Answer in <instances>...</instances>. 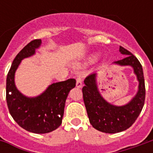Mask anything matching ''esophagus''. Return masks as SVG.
<instances>
[{
    "mask_svg": "<svg viewBox=\"0 0 153 153\" xmlns=\"http://www.w3.org/2000/svg\"><path fill=\"white\" fill-rule=\"evenodd\" d=\"M82 86H83V81L80 77H78L76 79V87L80 88H82Z\"/></svg>",
    "mask_w": 153,
    "mask_h": 153,
    "instance_id": "esophagus-1",
    "label": "esophagus"
}]
</instances>
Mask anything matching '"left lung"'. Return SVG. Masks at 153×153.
Returning a JSON list of instances; mask_svg holds the SVG:
<instances>
[{
  "instance_id": "left-lung-1",
  "label": "left lung",
  "mask_w": 153,
  "mask_h": 153,
  "mask_svg": "<svg viewBox=\"0 0 153 153\" xmlns=\"http://www.w3.org/2000/svg\"><path fill=\"white\" fill-rule=\"evenodd\" d=\"M120 52L126 56L113 64L132 67L138 82V92L127 104L115 106L104 99L97 87V73L87 77L82 89L90 124L94 128L106 134H115L129 128L137 120L144 105L145 83L141 64L124 47H120Z\"/></svg>"
}]
</instances>
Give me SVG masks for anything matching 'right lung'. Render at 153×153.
<instances>
[{"mask_svg": "<svg viewBox=\"0 0 153 153\" xmlns=\"http://www.w3.org/2000/svg\"><path fill=\"white\" fill-rule=\"evenodd\" d=\"M42 44L41 39L30 42L13 60L6 79V102L9 111L20 127L34 134H46L56 129L62 123L68 94L76 80L70 79L53 83L37 97H27L16 88L15 75L22 60L33 56Z\"/></svg>", "mask_w": 153, "mask_h": 153, "instance_id": "obj_1", "label": "right lung"}]
</instances>
